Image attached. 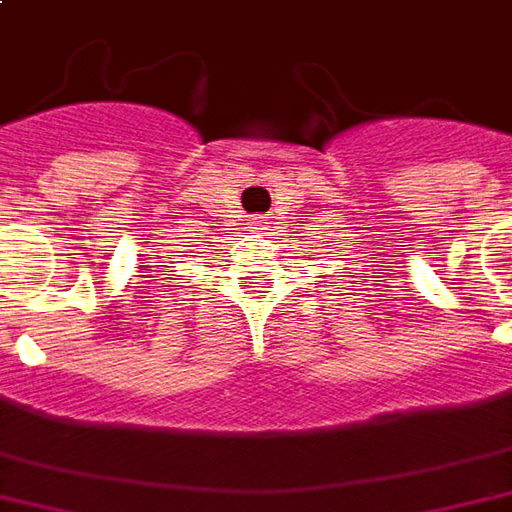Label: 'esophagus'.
Here are the masks:
<instances>
[{
	"instance_id": "1",
	"label": "esophagus",
	"mask_w": 512,
	"mask_h": 512,
	"mask_svg": "<svg viewBox=\"0 0 512 512\" xmlns=\"http://www.w3.org/2000/svg\"><path fill=\"white\" fill-rule=\"evenodd\" d=\"M253 231H264V219H253Z\"/></svg>"
}]
</instances>
